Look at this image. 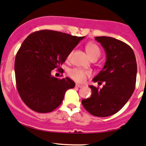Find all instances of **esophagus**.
<instances>
[{"instance_id": "34e87169", "label": "esophagus", "mask_w": 146, "mask_h": 146, "mask_svg": "<svg viewBox=\"0 0 146 146\" xmlns=\"http://www.w3.org/2000/svg\"><path fill=\"white\" fill-rule=\"evenodd\" d=\"M76 87H78V88H81V87H82V85H81V84H76Z\"/></svg>"}]
</instances>
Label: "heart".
<instances>
[{
  "label": "heart",
  "instance_id": "obj_1",
  "mask_svg": "<svg viewBox=\"0 0 146 146\" xmlns=\"http://www.w3.org/2000/svg\"><path fill=\"white\" fill-rule=\"evenodd\" d=\"M86 50L91 60L94 58L98 59L101 54L100 48L94 43H89L86 45ZM91 75V72L90 70H84L79 68H71L68 70V76H70V78L78 82H84L86 80V78Z\"/></svg>",
  "mask_w": 146,
  "mask_h": 146
}]
</instances>
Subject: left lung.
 I'll return each instance as SVG.
<instances>
[{
	"mask_svg": "<svg viewBox=\"0 0 146 146\" xmlns=\"http://www.w3.org/2000/svg\"><path fill=\"white\" fill-rule=\"evenodd\" d=\"M105 52L104 67L93 81L105 82L102 89L91 85V96L82 100L91 114L98 117L111 116L121 110L135 89L137 65L135 55L125 43L108 36H96Z\"/></svg>",
	"mask_w": 146,
	"mask_h": 146,
	"instance_id": "left-lung-1",
	"label": "left lung"
}]
</instances>
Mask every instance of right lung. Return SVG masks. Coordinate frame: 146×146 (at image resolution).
<instances>
[{
  "label": "right lung",
  "instance_id": "obj_1",
  "mask_svg": "<svg viewBox=\"0 0 146 146\" xmlns=\"http://www.w3.org/2000/svg\"><path fill=\"white\" fill-rule=\"evenodd\" d=\"M84 36L40 30L30 34L17 52L14 63L18 92L29 108L48 113L60 105L68 89L75 87L68 78L58 79L51 75L66 60Z\"/></svg>",
  "mask_w": 146,
  "mask_h": 146
}]
</instances>
